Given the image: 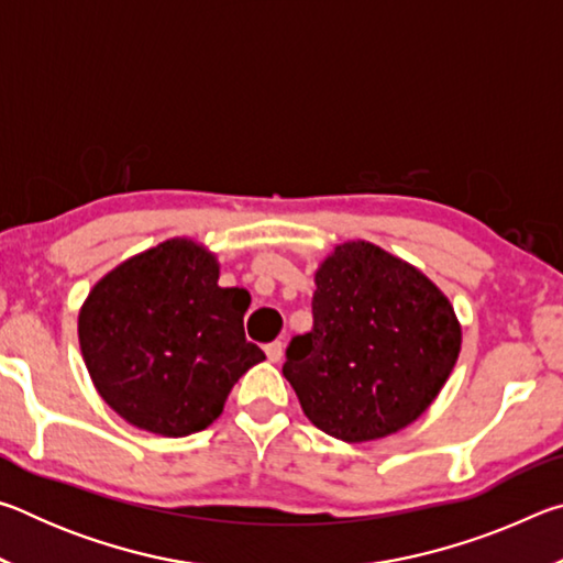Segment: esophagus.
I'll return each mask as SVG.
<instances>
[{
	"label": "esophagus",
	"instance_id": "1",
	"mask_svg": "<svg viewBox=\"0 0 563 563\" xmlns=\"http://www.w3.org/2000/svg\"><path fill=\"white\" fill-rule=\"evenodd\" d=\"M283 342H278V340H275V342H271V345H265V355H268V360L271 362H280L283 360Z\"/></svg>",
	"mask_w": 563,
	"mask_h": 563
}]
</instances>
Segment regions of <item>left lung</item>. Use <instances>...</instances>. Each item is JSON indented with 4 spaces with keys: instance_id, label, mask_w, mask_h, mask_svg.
Masks as SVG:
<instances>
[{
    "instance_id": "8db88e82",
    "label": "left lung",
    "mask_w": 563,
    "mask_h": 563,
    "mask_svg": "<svg viewBox=\"0 0 563 563\" xmlns=\"http://www.w3.org/2000/svg\"><path fill=\"white\" fill-rule=\"evenodd\" d=\"M460 350L452 302L422 271L347 241L320 263L312 330L290 340L283 375L318 430L369 442L434 402Z\"/></svg>"
}]
</instances>
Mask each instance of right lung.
<instances>
[{"instance_id":"1","label":"right lung","mask_w":563,"mask_h":563,"mask_svg":"<svg viewBox=\"0 0 563 563\" xmlns=\"http://www.w3.org/2000/svg\"><path fill=\"white\" fill-rule=\"evenodd\" d=\"M201 243L170 238L123 261L79 310L91 383L139 430L186 437L221 417L233 385L265 360L245 340L251 295L218 285Z\"/></svg>"}]
</instances>
